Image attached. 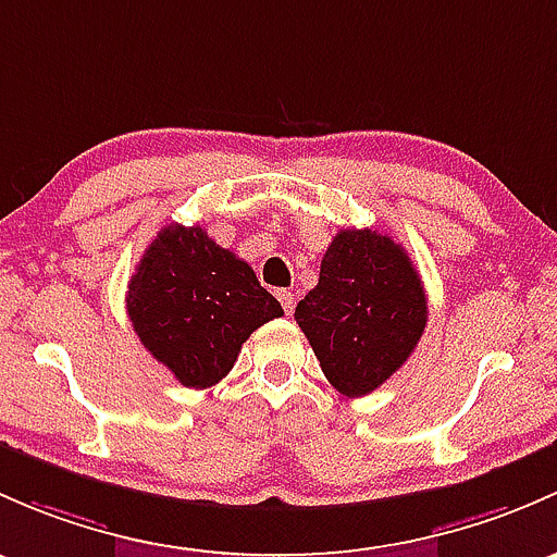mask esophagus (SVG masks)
<instances>
[{"label":"esophagus","mask_w":557,"mask_h":557,"mask_svg":"<svg viewBox=\"0 0 557 557\" xmlns=\"http://www.w3.org/2000/svg\"><path fill=\"white\" fill-rule=\"evenodd\" d=\"M276 297H278L281 306H284V311L292 317V311H295V295H292L289 289H278Z\"/></svg>","instance_id":"1"}]
</instances>
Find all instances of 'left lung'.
<instances>
[{
    "mask_svg": "<svg viewBox=\"0 0 557 557\" xmlns=\"http://www.w3.org/2000/svg\"><path fill=\"white\" fill-rule=\"evenodd\" d=\"M426 292L410 257L377 231H341L319 284L297 302L321 372L346 397H364L407 362L426 326Z\"/></svg>",
    "mask_w": 557,
    "mask_h": 557,
    "instance_id": "1",
    "label": "left lung"
}]
</instances>
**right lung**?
Here are the masks:
<instances>
[{
  "label": "right lung",
  "mask_w": 557,
  "mask_h": 557,
  "mask_svg": "<svg viewBox=\"0 0 557 557\" xmlns=\"http://www.w3.org/2000/svg\"><path fill=\"white\" fill-rule=\"evenodd\" d=\"M125 308L141 346L187 388L220 383L246 337L284 313L249 262L214 244L200 225L176 222L147 246Z\"/></svg>",
  "instance_id": "obj_1"
}]
</instances>
